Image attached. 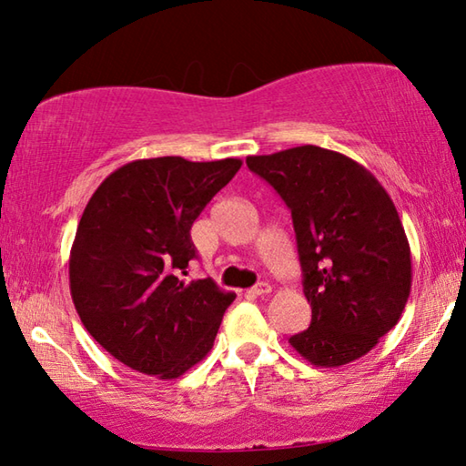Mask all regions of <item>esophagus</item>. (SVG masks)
<instances>
[{
  "label": "esophagus",
  "mask_w": 466,
  "mask_h": 466,
  "mask_svg": "<svg viewBox=\"0 0 466 466\" xmlns=\"http://www.w3.org/2000/svg\"><path fill=\"white\" fill-rule=\"evenodd\" d=\"M271 291V286L269 283H265V281H261V283H257L255 288H250L248 289V294H252V296H267Z\"/></svg>",
  "instance_id": "obj_1"
}]
</instances>
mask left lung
I'll return each mask as SVG.
<instances>
[{"label":"left lung","instance_id":"obj_1","mask_svg":"<svg viewBox=\"0 0 466 466\" xmlns=\"http://www.w3.org/2000/svg\"><path fill=\"white\" fill-rule=\"evenodd\" d=\"M291 211L310 327L289 345L317 368L372 351L397 325L411 291V248L397 208L350 156L298 146L248 156Z\"/></svg>","mask_w":466,"mask_h":466}]
</instances>
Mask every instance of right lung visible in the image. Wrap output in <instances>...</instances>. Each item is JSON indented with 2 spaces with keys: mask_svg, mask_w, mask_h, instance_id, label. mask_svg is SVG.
Segmentation results:
<instances>
[{
  "mask_svg": "<svg viewBox=\"0 0 466 466\" xmlns=\"http://www.w3.org/2000/svg\"><path fill=\"white\" fill-rule=\"evenodd\" d=\"M242 160H133L102 180L69 252V289L88 333L141 374L175 380L208 356L234 291L187 281L191 226Z\"/></svg>",
  "mask_w": 466,
  "mask_h": 466,
  "instance_id": "obj_1",
  "label": "right lung"
}]
</instances>
